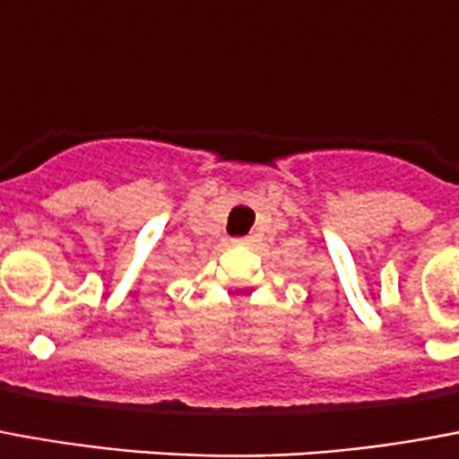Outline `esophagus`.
Returning <instances> with one entry per match:
<instances>
[{
	"mask_svg": "<svg viewBox=\"0 0 459 459\" xmlns=\"http://www.w3.org/2000/svg\"><path fill=\"white\" fill-rule=\"evenodd\" d=\"M233 243H238V246H243V243H250V238H236Z\"/></svg>",
	"mask_w": 459,
	"mask_h": 459,
	"instance_id": "esophagus-1",
	"label": "esophagus"
}]
</instances>
